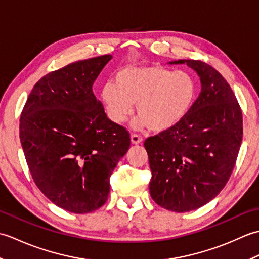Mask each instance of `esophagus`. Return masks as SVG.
Here are the masks:
<instances>
[{
	"label": "esophagus",
	"instance_id": "esophagus-1",
	"mask_svg": "<svg viewBox=\"0 0 259 259\" xmlns=\"http://www.w3.org/2000/svg\"><path fill=\"white\" fill-rule=\"evenodd\" d=\"M142 142V138L138 135H131V144L133 145H139Z\"/></svg>",
	"mask_w": 259,
	"mask_h": 259
}]
</instances>
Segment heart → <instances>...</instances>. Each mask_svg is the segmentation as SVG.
Listing matches in <instances>:
<instances>
[{
	"label": "heart",
	"mask_w": 259,
	"mask_h": 259,
	"mask_svg": "<svg viewBox=\"0 0 259 259\" xmlns=\"http://www.w3.org/2000/svg\"><path fill=\"white\" fill-rule=\"evenodd\" d=\"M197 81L187 71H174L162 65L125 67L101 89V100L108 117L123 123L134 112L139 117L136 130L149 128L160 134L185 119L197 97Z\"/></svg>",
	"instance_id": "1"
}]
</instances>
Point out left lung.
Returning <instances> with one entry per match:
<instances>
[{
	"label": "left lung",
	"instance_id": "left-lung-1",
	"mask_svg": "<svg viewBox=\"0 0 259 259\" xmlns=\"http://www.w3.org/2000/svg\"><path fill=\"white\" fill-rule=\"evenodd\" d=\"M185 63L200 78L199 96L181 122L145 141L150 196L176 212L200 208L223 190L243 139V115L227 81L201 61L169 62Z\"/></svg>",
	"mask_w": 259,
	"mask_h": 259
}]
</instances>
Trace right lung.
<instances>
[{"label": "right lung", "instance_id": "1", "mask_svg": "<svg viewBox=\"0 0 259 259\" xmlns=\"http://www.w3.org/2000/svg\"><path fill=\"white\" fill-rule=\"evenodd\" d=\"M111 54L76 61L36 82L20 119V139L32 178L54 205L74 213L108 200L110 176L130 147L92 85Z\"/></svg>", "mask_w": 259, "mask_h": 259}]
</instances>
